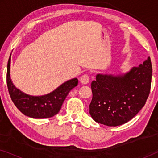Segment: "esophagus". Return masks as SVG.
Returning a JSON list of instances; mask_svg holds the SVG:
<instances>
[{
    "label": "esophagus",
    "instance_id": "obj_1",
    "mask_svg": "<svg viewBox=\"0 0 158 158\" xmlns=\"http://www.w3.org/2000/svg\"><path fill=\"white\" fill-rule=\"evenodd\" d=\"M80 81L82 84H84V85H86L89 83V76L88 75H82L80 78Z\"/></svg>",
    "mask_w": 158,
    "mask_h": 158
}]
</instances>
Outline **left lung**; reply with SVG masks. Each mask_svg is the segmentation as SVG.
I'll use <instances>...</instances> for the list:
<instances>
[{
    "label": "left lung",
    "mask_w": 158,
    "mask_h": 158,
    "mask_svg": "<svg viewBox=\"0 0 158 158\" xmlns=\"http://www.w3.org/2000/svg\"><path fill=\"white\" fill-rule=\"evenodd\" d=\"M152 68L148 57L139 67L119 74H98L91 83L89 113L109 127L124 124L142 109L150 91Z\"/></svg>",
    "instance_id": "1"
}]
</instances>
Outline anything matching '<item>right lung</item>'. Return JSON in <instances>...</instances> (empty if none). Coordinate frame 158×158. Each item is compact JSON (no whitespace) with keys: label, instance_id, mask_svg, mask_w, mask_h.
Wrapping results in <instances>:
<instances>
[{"label":"right lung","instance_id":"1","mask_svg":"<svg viewBox=\"0 0 158 158\" xmlns=\"http://www.w3.org/2000/svg\"><path fill=\"white\" fill-rule=\"evenodd\" d=\"M11 55V54H10ZM10 56L7 64V86L11 100L21 113L34 118L52 117L58 114L69 92L77 86V78L68 80L55 90L43 96H31L18 89L10 75Z\"/></svg>","mask_w":158,"mask_h":158}]
</instances>
